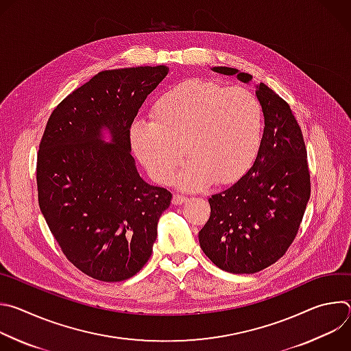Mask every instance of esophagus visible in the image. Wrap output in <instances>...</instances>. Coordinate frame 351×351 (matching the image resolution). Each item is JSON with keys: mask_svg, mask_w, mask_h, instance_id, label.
I'll use <instances>...</instances> for the list:
<instances>
[{"mask_svg": "<svg viewBox=\"0 0 351 351\" xmlns=\"http://www.w3.org/2000/svg\"><path fill=\"white\" fill-rule=\"evenodd\" d=\"M187 202H189V197L182 195V194H175L173 198H172V204L173 206H180V204L187 203Z\"/></svg>", "mask_w": 351, "mask_h": 351, "instance_id": "esophagus-1", "label": "esophagus"}]
</instances>
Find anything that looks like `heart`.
<instances>
[{"label": "heart", "mask_w": 351, "mask_h": 351, "mask_svg": "<svg viewBox=\"0 0 351 351\" xmlns=\"http://www.w3.org/2000/svg\"><path fill=\"white\" fill-rule=\"evenodd\" d=\"M152 121H136L130 143L157 182L168 183L182 164L183 189L237 180L254 162L261 144L263 110L244 87L199 77L180 80L153 103Z\"/></svg>", "instance_id": "b5f03b06"}]
</instances>
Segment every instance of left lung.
<instances>
[{
	"instance_id": "1",
	"label": "left lung",
	"mask_w": 351,
	"mask_h": 351,
	"mask_svg": "<svg viewBox=\"0 0 351 351\" xmlns=\"http://www.w3.org/2000/svg\"><path fill=\"white\" fill-rule=\"evenodd\" d=\"M213 71L253 79L234 68ZM256 94L265 119L257 158L233 186L211 195L210 219L198 232L204 254L232 274H254L283 257L311 193L307 148L290 106L264 83Z\"/></svg>"
}]
</instances>
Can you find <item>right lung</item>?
<instances>
[{
	"mask_svg": "<svg viewBox=\"0 0 351 351\" xmlns=\"http://www.w3.org/2000/svg\"><path fill=\"white\" fill-rule=\"evenodd\" d=\"M165 65L103 71L49 115L37 153L38 206L65 257L103 282L136 275L152 257L172 194L144 182L130 154L138 108ZM106 128L112 143L102 140Z\"/></svg>",
	"mask_w": 351,
	"mask_h": 351,
	"instance_id": "right-lung-1",
	"label": "right lung"
}]
</instances>
